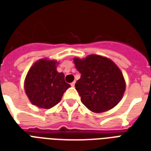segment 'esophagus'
<instances>
[{
    "label": "esophagus",
    "instance_id": "esophagus-1",
    "mask_svg": "<svg viewBox=\"0 0 151 151\" xmlns=\"http://www.w3.org/2000/svg\"><path fill=\"white\" fill-rule=\"evenodd\" d=\"M70 85H71V86H73H73H74V85H75V82H73L72 83H70Z\"/></svg>",
    "mask_w": 151,
    "mask_h": 151
}]
</instances>
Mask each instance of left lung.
I'll return each mask as SVG.
<instances>
[{
	"instance_id": "left-lung-1",
	"label": "left lung",
	"mask_w": 151,
	"mask_h": 151,
	"mask_svg": "<svg viewBox=\"0 0 151 151\" xmlns=\"http://www.w3.org/2000/svg\"><path fill=\"white\" fill-rule=\"evenodd\" d=\"M73 61L81 73L75 87L82 104L96 113L117 105L125 91V82L116 65L98 55H90L85 59L74 58Z\"/></svg>"
}]
</instances>
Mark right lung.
I'll return each instance as SVG.
<instances>
[{
    "label": "right lung",
    "mask_w": 151,
    "mask_h": 151,
    "mask_svg": "<svg viewBox=\"0 0 151 151\" xmlns=\"http://www.w3.org/2000/svg\"><path fill=\"white\" fill-rule=\"evenodd\" d=\"M56 60H38L28 71L24 82L26 94L33 105L48 109L56 105L70 85L63 73L56 71Z\"/></svg>",
    "instance_id": "add662e5"
}]
</instances>
